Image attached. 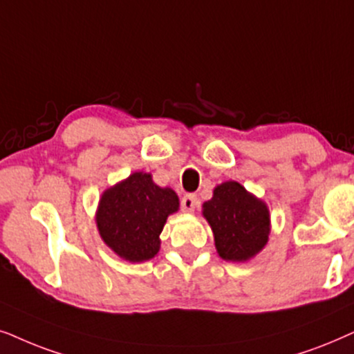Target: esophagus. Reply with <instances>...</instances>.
Listing matches in <instances>:
<instances>
[{
  "label": "esophagus",
  "mask_w": 354,
  "mask_h": 354,
  "mask_svg": "<svg viewBox=\"0 0 354 354\" xmlns=\"http://www.w3.org/2000/svg\"><path fill=\"white\" fill-rule=\"evenodd\" d=\"M197 205V197L194 194H186L181 199V207L185 212H194Z\"/></svg>",
  "instance_id": "1"
}]
</instances>
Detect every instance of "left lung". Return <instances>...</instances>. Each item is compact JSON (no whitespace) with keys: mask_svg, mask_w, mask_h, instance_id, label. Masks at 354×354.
Instances as JSON below:
<instances>
[{"mask_svg":"<svg viewBox=\"0 0 354 354\" xmlns=\"http://www.w3.org/2000/svg\"><path fill=\"white\" fill-rule=\"evenodd\" d=\"M202 215L214 232L215 248L221 259L246 262L266 248L270 234V214L263 201L236 181H225L204 202Z\"/></svg>","mask_w":354,"mask_h":354,"instance_id":"obj_1","label":"left lung"}]
</instances>
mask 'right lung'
<instances>
[{
  "label": "right lung",
  "mask_w": 354,
  "mask_h": 354,
  "mask_svg": "<svg viewBox=\"0 0 354 354\" xmlns=\"http://www.w3.org/2000/svg\"><path fill=\"white\" fill-rule=\"evenodd\" d=\"M180 209V199L169 187H160L152 174L136 171L108 187L97 210L98 233L108 248L129 262H144L160 251L168 215Z\"/></svg>",
  "instance_id": "obj_1"
}]
</instances>
